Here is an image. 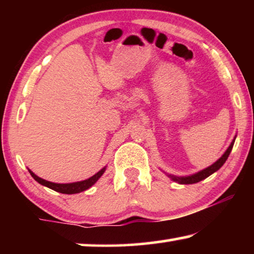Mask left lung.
Instances as JSON below:
<instances>
[{
  "label": "left lung",
  "instance_id": "1",
  "mask_svg": "<svg viewBox=\"0 0 254 254\" xmlns=\"http://www.w3.org/2000/svg\"><path fill=\"white\" fill-rule=\"evenodd\" d=\"M235 140H236V137L234 138V140H232L231 144L229 145V148L227 149V151H225L224 154L222 155L221 157L218 158L217 161L214 163V164H211L210 166H208V168L201 170V171L194 173V175L187 176V177H177V176H171V175H168V176L173 180V182H176V183H178V184H184V185H187V184H195V183L201 182V180L206 179L207 177H209L210 175H213L214 172H216L217 170H220L221 166L224 164L225 161H227L228 157H229V155H230V152L232 150V147H234Z\"/></svg>",
  "mask_w": 254,
  "mask_h": 254
}]
</instances>
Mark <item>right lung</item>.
Masks as SVG:
<instances>
[{"label":"right lung","mask_w":254,"mask_h":254,"mask_svg":"<svg viewBox=\"0 0 254 254\" xmlns=\"http://www.w3.org/2000/svg\"><path fill=\"white\" fill-rule=\"evenodd\" d=\"M105 170H106V166H105V168H103L102 170H100V171L97 172L96 175H93L92 177H90L89 179L82 180V182H77V183H70V184L51 183V182H47V180H45L43 178H40V177H38L37 175H34V173L31 171L30 169H29V172H30V175L33 177V179L36 180V182L41 184V185L48 187V189L55 190V192L64 193V194H76V193L83 192V190H88L92 185H95L97 180H98L100 177L103 176L104 172H105Z\"/></svg>","instance_id":"add662e5"}]
</instances>
